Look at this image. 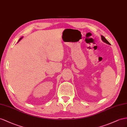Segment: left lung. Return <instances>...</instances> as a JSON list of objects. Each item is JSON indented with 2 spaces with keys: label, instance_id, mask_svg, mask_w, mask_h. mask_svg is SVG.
Returning a JSON list of instances; mask_svg holds the SVG:
<instances>
[{
  "label": "left lung",
  "instance_id": "8db88e82",
  "mask_svg": "<svg viewBox=\"0 0 127 127\" xmlns=\"http://www.w3.org/2000/svg\"><path fill=\"white\" fill-rule=\"evenodd\" d=\"M101 39H102V40L103 41V42H105V43H107V44H110L109 42L106 40V39L105 38V37H104L103 36H102V35H101Z\"/></svg>",
  "mask_w": 127,
  "mask_h": 127
}]
</instances>
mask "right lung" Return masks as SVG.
Wrapping results in <instances>:
<instances>
[{"instance_id":"obj_1","label":"right lung","mask_w":127,"mask_h":127,"mask_svg":"<svg viewBox=\"0 0 127 127\" xmlns=\"http://www.w3.org/2000/svg\"><path fill=\"white\" fill-rule=\"evenodd\" d=\"M21 38H21H21H20V39H19V41H20V40H21ZM19 41H18V42H19Z\"/></svg>"}]
</instances>
